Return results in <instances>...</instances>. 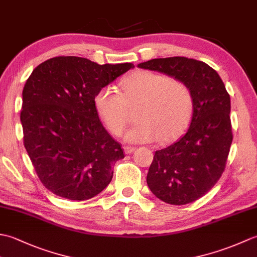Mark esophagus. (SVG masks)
Segmentation results:
<instances>
[{"label":"esophagus","mask_w":257,"mask_h":257,"mask_svg":"<svg viewBox=\"0 0 257 257\" xmlns=\"http://www.w3.org/2000/svg\"><path fill=\"white\" fill-rule=\"evenodd\" d=\"M136 150V148L135 147H129V146H125V147H123V151H124V154L125 155H130V154H133V152Z\"/></svg>","instance_id":"1"}]
</instances>
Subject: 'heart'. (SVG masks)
Here are the masks:
<instances>
[{
    "mask_svg": "<svg viewBox=\"0 0 257 257\" xmlns=\"http://www.w3.org/2000/svg\"><path fill=\"white\" fill-rule=\"evenodd\" d=\"M96 112L109 133L120 136L130 121L129 109L136 107L137 120L124 138L130 143L166 144L187 127L193 109L190 87L183 80L167 75L137 70L121 81V94L103 86L94 97Z\"/></svg>",
    "mask_w": 257,
    "mask_h": 257,
    "instance_id": "obj_1",
    "label": "heart"
}]
</instances>
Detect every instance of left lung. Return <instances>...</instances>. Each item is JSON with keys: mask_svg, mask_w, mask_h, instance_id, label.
I'll return each instance as SVG.
<instances>
[{"mask_svg": "<svg viewBox=\"0 0 257 257\" xmlns=\"http://www.w3.org/2000/svg\"><path fill=\"white\" fill-rule=\"evenodd\" d=\"M138 67L181 79L192 92L190 127L176 143L156 151L147 174L158 199L173 205L191 203L209 192L224 172L233 140L230 95L219 74L196 59L155 58Z\"/></svg>", "mask_w": 257, "mask_h": 257, "instance_id": "left-lung-1", "label": "left lung"}]
</instances>
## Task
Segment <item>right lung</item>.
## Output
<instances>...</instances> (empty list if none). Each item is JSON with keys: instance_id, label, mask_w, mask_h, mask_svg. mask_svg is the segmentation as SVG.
I'll list each match as a JSON object with an SVG mask.
<instances>
[{"instance_id": "right-lung-1", "label": "right lung", "mask_w": 257, "mask_h": 257, "mask_svg": "<svg viewBox=\"0 0 257 257\" xmlns=\"http://www.w3.org/2000/svg\"><path fill=\"white\" fill-rule=\"evenodd\" d=\"M133 67L58 56L38 65L26 80L23 143L41 182L54 194L85 201L110 183L123 150L103 128L94 97Z\"/></svg>"}]
</instances>
